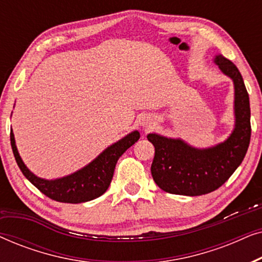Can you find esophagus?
Here are the masks:
<instances>
[{"mask_svg":"<svg viewBox=\"0 0 262 262\" xmlns=\"http://www.w3.org/2000/svg\"><path fill=\"white\" fill-rule=\"evenodd\" d=\"M144 125H146V124H144Z\"/></svg>","mask_w":262,"mask_h":262,"instance_id":"obj_1","label":"esophagus"}]
</instances>
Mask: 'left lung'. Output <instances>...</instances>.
I'll list each match as a JSON object with an SVG mask.
<instances>
[{
    "label": "left lung",
    "mask_w": 262,
    "mask_h": 262,
    "mask_svg": "<svg viewBox=\"0 0 262 262\" xmlns=\"http://www.w3.org/2000/svg\"><path fill=\"white\" fill-rule=\"evenodd\" d=\"M213 62L234 82L235 126L224 142L210 148H195L181 138L149 134L155 146L151 164L154 181L164 192L181 195H202L220 188L245 159L250 142V107L242 75L231 60L222 55Z\"/></svg>",
    "instance_id": "obj_1"
}]
</instances>
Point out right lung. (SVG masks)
<instances>
[{"label":"right lung","mask_w":262,"mask_h":262,"mask_svg":"<svg viewBox=\"0 0 262 262\" xmlns=\"http://www.w3.org/2000/svg\"><path fill=\"white\" fill-rule=\"evenodd\" d=\"M139 137L141 135L137 130L132 131L131 134L106 148L91 163L75 173L53 180H46L32 173L24 163L17 151L13 130L10 128V144H12L14 157L27 180L50 199L69 204L85 203L102 195L112 181L114 168L119 157L130 146L134 145Z\"/></svg>","instance_id":"right-lung-1"}]
</instances>
